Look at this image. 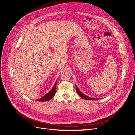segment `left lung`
Here are the masks:
<instances>
[{"mask_svg": "<svg viewBox=\"0 0 135 135\" xmlns=\"http://www.w3.org/2000/svg\"><path fill=\"white\" fill-rule=\"evenodd\" d=\"M76 92L78 93V95H79L81 98H83V99H85V100H96V99H95V98H92V97H88V96H85V95H84L83 93H81V92L79 90V89H78V88L77 87L76 85Z\"/></svg>", "mask_w": 135, "mask_h": 135, "instance_id": "8db88e82", "label": "left lung"}]
</instances>
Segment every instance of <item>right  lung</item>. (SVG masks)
Here are the masks:
<instances>
[{
  "label": "right lung",
  "instance_id": "right-lung-1",
  "mask_svg": "<svg viewBox=\"0 0 135 135\" xmlns=\"http://www.w3.org/2000/svg\"><path fill=\"white\" fill-rule=\"evenodd\" d=\"M56 83H57V80L55 83V85H54V87L52 88L51 90L48 93H47L46 95H44L42 97L40 98L39 99H38L36 101H48L51 100L52 98L54 96L55 92H56Z\"/></svg>",
  "mask_w": 135,
  "mask_h": 135
}]
</instances>
